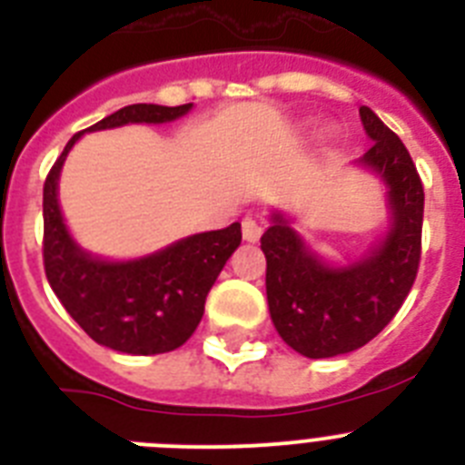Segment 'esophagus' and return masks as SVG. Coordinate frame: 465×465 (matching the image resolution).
I'll list each match as a JSON object with an SVG mask.
<instances>
[{"label": "esophagus", "mask_w": 465, "mask_h": 465, "mask_svg": "<svg viewBox=\"0 0 465 465\" xmlns=\"http://www.w3.org/2000/svg\"><path fill=\"white\" fill-rule=\"evenodd\" d=\"M262 235V225L256 219H244L242 221V237L246 242H258Z\"/></svg>", "instance_id": "34e87169"}]
</instances>
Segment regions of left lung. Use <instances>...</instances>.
Listing matches in <instances>:
<instances>
[{"instance_id": "1", "label": "left lung", "mask_w": 465, "mask_h": 465, "mask_svg": "<svg viewBox=\"0 0 465 465\" xmlns=\"http://www.w3.org/2000/svg\"><path fill=\"white\" fill-rule=\"evenodd\" d=\"M359 114L375 142L359 163L389 188L391 230L384 240L359 262L335 268L312 252L283 213H272L261 237L272 323L307 359L349 354L371 342L405 302L421 261L424 186L417 167L375 111L361 106Z\"/></svg>"}]
</instances>
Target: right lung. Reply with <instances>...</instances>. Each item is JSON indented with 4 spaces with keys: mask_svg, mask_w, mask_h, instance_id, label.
Masks as SVG:
<instances>
[{
    "mask_svg": "<svg viewBox=\"0 0 465 465\" xmlns=\"http://www.w3.org/2000/svg\"><path fill=\"white\" fill-rule=\"evenodd\" d=\"M193 104H130L84 133L127 123H170ZM84 133L74 134L44 183V270L57 300L97 344L133 356L182 347L204 314V300L242 242L240 223L200 232L137 261H102L69 235L57 204L64 158Z\"/></svg>",
    "mask_w": 465,
    "mask_h": 465,
    "instance_id": "obj_1",
    "label": "right lung"
}]
</instances>
